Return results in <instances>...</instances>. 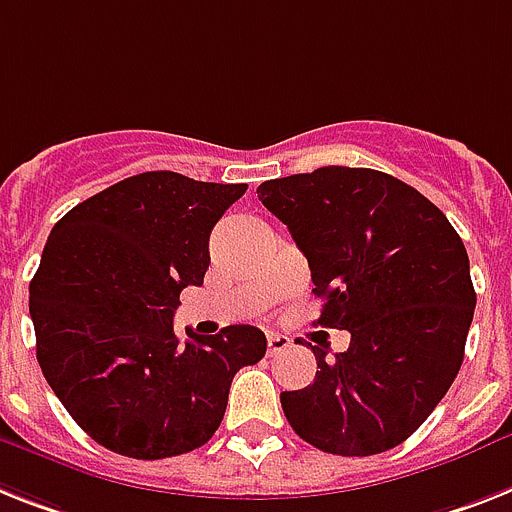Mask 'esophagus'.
<instances>
[{
    "label": "esophagus",
    "instance_id": "1",
    "mask_svg": "<svg viewBox=\"0 0 512 512\" xmlns=\"http://www.w3.org/2000/svg\"><path fill=\"white\" fill-rule=\"evenodd\" d=\"M290 348V337L280 335V332H269L266 335V350H269V356H277L282 350Z\"/></svg>",
    "mask_w": 512,
    "mask_h": 512
}]
</instances>
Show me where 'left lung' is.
I'll use <instances>...</instances> for the list:
<instances>
[{"label":"left lung","mask_w":512,"mask_h":512,"mask_svg":"<svg viewBox=\"0 0 512 512\" xmlns=\"http://www.w3.org/2000/svg\"><path fill=\"white\" fill-rule=\"evenodd\" d=\"M256 193L308 259L319 324L350 332L335 358L314 348V382L282 392L287 421L332 455L398 447L463 363L476 308L463 240L416 188L366 167H319Z\"/></svg>","instance_id":"8db88e82"}]
</instances>
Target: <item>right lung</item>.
Segmentation results:
<instances>
[{"label": "right lung", "instance_id": "1", "mask_svg": "<svg viewBox=\"0 0 512 512\" xmlns=\"http://www.w3.org/2000/svg\"><path fill=\"white\" fill-rule=\"evenodd\" d=\"M248 185L141 172L70 209L31 280L36 358L88 437L138 460L183 455L222 424L232 377L259 363L248 324L180 340V290L204 285L209 235Z\"/></svg>", "mask_w": 512, "mask_h": 512}]
</instances>
